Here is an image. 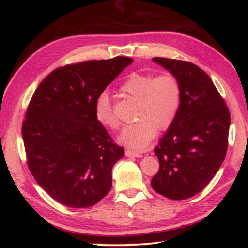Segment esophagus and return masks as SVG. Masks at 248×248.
Wrapping results in <instances>:
<instances>
[{
  "label": "esophagus",
  "instance_id": "34e87169",
  "mask_svg": "<svg viewBox=\"0 0 248 248\" xmlns=\"http://www.w3.org/2000/svg\"><path fill=\"white\" fill-rule=\"evenodd\" d=\"M125 156L127 157H142V154L141 153H138V152H133L131 150H125Z\"/></svg>",
  "mask_w": 248,
  "mask_h": 248
}]
</instances>
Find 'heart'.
Instances as JSON below:
<instances>
[{"instance_id": "b5f03b06", "label": "heart", "mask_w": 248, "mask_h": 248, "mask_svg": "<svg viewBox=\"0 0 248 248\" xmlns=\"http://www.w3.org/2000/svg\"><path fill=\"white\" fill-rule=\"evenodd\" d=\"M124 94L139 100L137 123L125 125L118 136L120 144L132 150H143L158 130L169 129L174 123L180 104V86L173 74H130L121 84ZM95 117L100 124L111 130L119 128L108 93L100 94L95 103Z\"/></svg>"}]
</instances>
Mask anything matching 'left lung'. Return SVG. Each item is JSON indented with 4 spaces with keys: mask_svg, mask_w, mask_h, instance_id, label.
<instances>
[{
    "mask_svg": "<svg viewBox=\"0 0 248 248\" xmlns=\"http://www.w3.org/2000/svg\"><path fill=\"white\" fill-rule=\"evenodd\" d=\"M153 61L177 78L180 104L174 123L154 149L159 170L151 186L169 199H187L207 186L224 161L230 111L199 66L158 57Z\"/></svg>",
    "mask_w": 248,
    "mask_h": 248,
    "instance_id": "obj_1",
    "label": "left lung"
}]
</instances>
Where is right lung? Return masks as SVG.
Masks as SVG:
<instances>
[{
	"mask_svg": "<svg viewBox=\"0 0 248 248\" xmlns=\"http://www.w3.org/2000/svg\"><path fill=\"white\" fill-rule=\"evenodd\" d=\"M133 62L85 61L52 71L33 94L23 123L27 164L59 203L89 208L111 188V170L124 150L95 117L98 96Z\"/></svg>",
	"mask_w": 248,
	"mask_h": 248,
	"instance_id": "1",
	"label": "right lung"
}]
</instances>
